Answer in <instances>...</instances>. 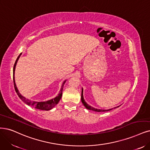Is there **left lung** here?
Masks as SVG:
<instances>
[{
  "instance_id": "8db88e82",
  "label": "left lung",
  "mask_w": 150,
  "mask_h": 150,
  "mask_svg": "<svg viewBox=\"0 0 150 150\" xmlns=\"http://www.w3.org/2000/svg\"><path fill=\"white\" fill-rule=\"evenodd\" d=\"M83 89H82V91H81V102L83 103V104L84 105V106L89 110H94V111H96V112H105V111H108V110H110V109H108V110H103V109H96V108H94L90 106H89L84 100V98H83ZM119 107V106H118Z\"/></svg>"
}]
</instances>
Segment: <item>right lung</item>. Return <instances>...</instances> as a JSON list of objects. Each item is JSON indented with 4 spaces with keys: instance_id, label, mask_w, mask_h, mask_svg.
Returning <instances> with one entry per match:
<instances>
[{
    "instance_id": "add662e5",
    "label": "right lung",
    "mask_w": 150,
    "mask_h": 150,
    "mask_svg": "<svg viewBox=\"0 0 150 150\" xmlns=\"http://www.w3.org/2000/svg\"><path fill=\"white\" fill-rule=\"evenodd\" d=\"M21 54H20L18 57L16 59L14 66H13V84H14V88H15V90L17 94L18 97L21 99L22 101L23 102H25L26 104H27L28 105H29V106H31L33 108H35L36 109H40V110H49L50 109H52L55 105H57L59 103V101H60V99L62 98V91H63V88H64V85L65 84V83L66 81H64L63 84L62 85V88H61V90H60V93H59V95L55 97V98H53L52 99H50L49 101H45V102H35V101H31L30 100H28V99L25 98V97H23V96H21V94L19 93L17 88L16 86L15 85V78H14V74H15V66L16 64V62H17V61L20 56V55Z\"/></svg>"
}]
</instances>
